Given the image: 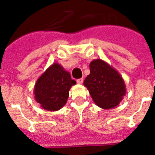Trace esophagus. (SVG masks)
I'll use <instances>...</instances> for the list:
<instances>
[{
  "mask_svg": "<svg viewBox=\"0 0 155 155\" xmlns=\"http://www.w3.org/2000/svg\"><path fill=\"white\" fill-rule=\"evenodd\" d=\"M83 81H84L83 78H79L77 80V83H78V84H82V83H83Z\"/></svg>",
  "mask_w": 155,
  "mask_h": 155,
  "instance_id": "34e87169",
  "label": "esophagus"
}]
</instances>
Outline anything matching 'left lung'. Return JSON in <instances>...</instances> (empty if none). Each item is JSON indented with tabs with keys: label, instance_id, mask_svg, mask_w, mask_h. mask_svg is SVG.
<instances>
[{
	"label": "left lung",
	"instance_id": "obj_1",
	"mask_svg": "<svg viewBox=\"0 0 155 155\" xmlns=\"http://www.w3.org/2000/svg\"><path fill=\"white\" fill-rule=\"evenodd\" d=\"M90 74L84 84L94 103L102 109L116 107L126 94V86L120 74L102 60L91 62Z\"/></svg>",
	"mask_w": 155,
	"mask_h": 155
}]
</instances>
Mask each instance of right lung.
Segmentation results:
<instances>
[{
	"instance_id": "add662e5",
	"label": "right lung",
	"mask_w": 155,
	"mask_h": 155,
	"mask_svg": "<svg viewBox=\"0 0 155 155\" xmlns=\"http://www.w3.org/2000/svg\"><path fill=\"white\" fill-rule=\"evenodd\" d=\"M76 81L60 64H54L45 71L35 85V98L48 111L61 109L67 102L69 91Z\"/></svg>"
}]
</instances>
